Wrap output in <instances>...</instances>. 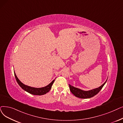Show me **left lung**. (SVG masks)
Here are the masks:
<instances>
[{
	"mask_svg": "<svg viewBox=\"0 0 123 123\" xmlns=\"http://www.w3.org/2000/svg\"><path fill=\"white\" fill-rule=\"evenodd\" d=\"M106 81L98 88L90 90H89V91H84V90H81L76 87H75L70 84H69V88H70L71 92L72 93V94H73L75 96V97L80 98H92L96 94H97L101 89V88H102L104 86Z\"/></svg>",
	"mask_w": 123,
	"mask_h": 123,
	"instance_id": "left-lung-1",
	"label": "left lung"
}]
</instances>
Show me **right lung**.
<instances>
[{
	"label": "right lung",
	"instance_id": "add662e5",
	"mask_svg": "<svg viewBox=\"0 0 123 123\" xmlns=\"http://www.w3.org/2000/svg\"><path fill=\"white\" fill-rule=\"evenodd\" d=\"M14 75L16 79V80H17L18 83L19 84V86L26 92L34 95H41L45 94L47 92H48L52 87V84H53V83H54L55 81V79L53 80L49 85H48L47 86L45 87H42V88H35V87H32L27 86V85H25L24 84H23L22 82H21L18 79V78L17 77V75H16L15 72H14Z\"/></svg>",
	"mask_w": 123,
	"mask_h": 123
}]
</instances>
